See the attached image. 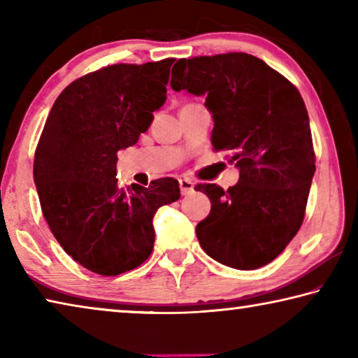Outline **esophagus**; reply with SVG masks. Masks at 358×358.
Here are the masks:
<instances>
[{"instance_id": "34e87169", "label": "esophagus", "mask_w": 358, "mask_h": 358, "mask_svg": "<svg viewBox=\"0 0 358 358\" xmlns=\"http://www.w3.org/2000/svg\"><path fill=\"white\" fill-rule=\"evenodd\" d=\"M180 191H181V196H189V194L194 191V183L187 178H181L180 180Z\"/></svg>"}]
</instances>
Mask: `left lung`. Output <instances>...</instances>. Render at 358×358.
<instances>
[{
  "instance_id": "obj_1",
  "label": "left lung",
  "mask_w": 358,
  "mask_h": 358,
  "mask_svg": "<svg viewBox=\"0 0 358 358\" xmlns=\"http://www.w3.org/2000/svg\"><path fill=\"white\" fill-rule=\"evenodd\" d=\"M171 87L205 96L211 145L240 171L224 191L197 185L210 215L197 224L202 250L237 270L276 259L303 222L314 164L310 118L301 96L280 72L248 53L178 59Z\"/></svg>"
}]
</instances>
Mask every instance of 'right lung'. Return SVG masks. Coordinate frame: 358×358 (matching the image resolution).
<instances>
[{"label":"right lung","instance_id":"obj_1","mask_svg":"<svg viewBox=\"0 0 358 358\" xmlns=\"http://www.w3.org/2000/svg\"><path fill=\"white\" fill-rule=\"evenodd\" d=\"M173 58L113 64L66 87L34 155V185L53 237L102 276L134 270L153 251V216L180 199L178 181L120 187L118 151L136 145L167 99Z\"/></svg>","mask_w":358,"mask_h":358}]
</instances>
